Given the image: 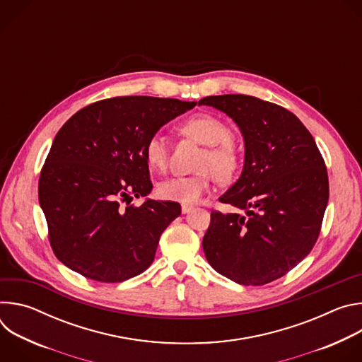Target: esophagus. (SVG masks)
I'll use <instances>...</instances> for the list:
<instances>
[{
    "instance_id": "obj_1",
    "label": "esophagus",
    "mask_w": 362,
    "mask_h": 362,
    "mask_svg": "<svg viewBox=\"0 0 362 362\" xmlns=\"http://www.w3.org/2000/svg\"><path fill=\"white\" fill-rule=\"evenodd\" d=\"M193 211V206L192 204H182V212L183 214H189Z\"/></svg>"
}]
</instances>
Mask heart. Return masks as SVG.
<instances>
[{"label":"heart","instance_id":"obj_1","mask_svg":"<svg viewBox=\"0 0 362 362\" xmlns=\"http://www.w3.org/2000/svg\"><path fill=\"white\" fill-rule=\"evenodd\" d=\"M180 132L192 140L206 146L200 154L192 176H172L158 185V193L166 200L194 203L208 193L214 179L221 183L229 182L238 170L239 156L232 143L229 126L212 115H194L185 120ZM169 146L162 133L151 134L144 144V159L154 170H163L168 165Z\"/></svg>","mask_w":362,"mask_h":362}]
</instances>
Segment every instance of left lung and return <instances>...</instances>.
Here are the masks:
<instances>
[{"label":"left lung","mask_w":362,"mask_h":362,"mask_svg":"<svg viewBox=\"0 0 362 362\" xmlns=\"http://www.w3.org/2000/svg\"><path fill=\"white\" fill-rule=\"evenodd\" d=\"M239 127L245 159L239 179L219 197L243 211L212 212L203 236L209 265L239 285H265L295 268L314 247L329 185L314 137L289 110L245 94L199 101Z\"/></svg>","instance_id":"8db88e82"}]
</instances>
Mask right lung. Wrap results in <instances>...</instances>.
<instances>
[{
    "label": "right lung",
    "instance_id": "1",
    "mask_svg": "<svg viewBox=\"0 0 362 362\" xmlns=\"http://www.w3.org/2000/svg\"><path fill=\"white\" fill-rule=\"evenodd\" d=\"M196 101L129 95L101 100L71 116L56 134L40 175L38 200L49 242L71 271L98 282H123L154 261L165 229L182 214L153 189L147 139Z\"/></svg>",
    "mask_w": 362,
    "mask_h": 362
}]
</instances>
